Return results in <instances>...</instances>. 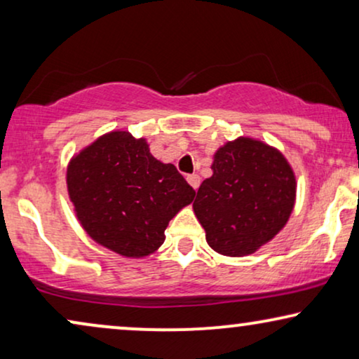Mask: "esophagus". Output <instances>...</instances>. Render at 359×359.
Listing matches in <instances>:
<instances>
[{
	"mask_svg": "<svg viewBox=\"0 0 359 359\" xmlns=\"http://www.w3.org/2000/svg\"><path fill=\"white\" fill-rule=\"evenodd\" d=\"M186 180H188V183H189L191 186H193V188H194L196 191H198L199 184H201V178H199L198 175H188V178H186Z\"/></svg>",
	"mask_w": 359,
	"mask_h": 359,
	"instance_id": "esophagus-1",
	"label": "esophagus"
}]
</instances>
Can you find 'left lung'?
Returning a JSON list of instances; mask_svg holds the SVG:
<instances>
[{"mask_svg":"<svg viewBox=\"0 0 359 359\" xmlns=\"http://www.w3.org/2000/svg\"><path fill=\"white\" fill-rule=\"evenodd\" d=\"M212 176L193 204L209 247L225 257H245L269 242L296 203V176L281 151L240 137L215 151Z\"/></svg>","mask_w":359,"mask_h":359,"instance_id":"8db88e82","label":"left lung"}]
</instances>
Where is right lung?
Masks as SVG:
<instances>
[{
	"mask_svg": "<svg viewBox=\"0 0 359 359\" xmlns=\"http://www.w3.org/2000/svg\"><path fill=\"white\" fill-rule=\"evenodd\" d=\"M67 186L86 233L129 258L154 253L170 220L196 194L175 165L161 163L145 139L124 130L100 137L73 156Z\"/></svg>",
	"mask_w": 359,
	"mask_h": 359,
	"instance_id": "1",
	"label": "right lung"
}]
</instances>
